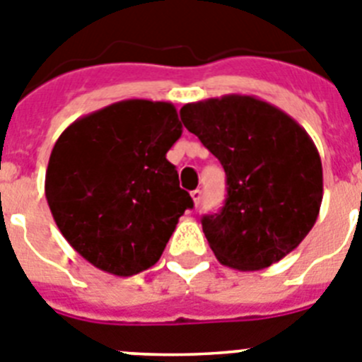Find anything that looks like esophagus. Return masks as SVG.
Masks as SVG:
<instances>
[{
	"label": "esophagus",
	"mask_w": 362,
	"mask_h": 362,
	"mask_svg": "<svg viewBox=\"0 0 362 362\" xmlns=\"http://www.w3.org/2000/svg\"><path fill=\"white\" fill-rule=\"evenodd\" d=\"M190 196H192V199H194V204H196V206H197V204L201 203V196H203V194H201V190H194L190 194Z\"/></svg>",
	"instance_id": "1"
}]
</instances>
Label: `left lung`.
Listing matches in <instances>:
<instances>
[{
	"label": "left lung",
	"instance_id": "obj_1",
	"mask_svg": "<svg viewBox=\"0 0 362 362\" xmlns=\"http://www.w3.org/2000/svg\"><path fill=\"white\" fill-rule=\"evenodd\" d=\"M181 121L225 168V206L201 219L217 261L255 272L296 250L322 201L321 158L308 132L281 108L241 94L187 103Z\"/></svg>",
	"mask_w": 362,
	"mask_h": 362
}]
</instances>
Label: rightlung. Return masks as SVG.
Wrapping results in <instances>:
<instances>
[{
  "instance_id": "add662e5",
  "label": "right lung",
  "mask_w": 362,
  "mask_h": 362,
  "mask_svg": "<svg viewBox=\"0 0 362 362\" xmlns=\"http://www.w3.org/2000/svg\"><path fill=\"white\" fill-rule=\"evenodd\" d=\"M181 134L174 105L148 99L117 101L63 130L45 196L63 238L95 268L130 277L159 261L194 206L166 159Z\"/></svg>"
}]
</instances>
